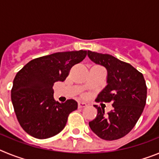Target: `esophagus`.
Segmentation results:
<instances>
[{"label":"esophagus","mask_w":159,"mask_h":159,"mask_svg":"<svg viewBox=\"0 0 159 159\" xmlns=\"http://www.w3.org/2000/svg\"><path fill=\"white\" fill-rule=\"evenodd\" d=\"M87 107V104L85 102H78V108L79 109H82V108L85 107Z\"/></svg>","instance_id":"obj_1"}]
</instances>
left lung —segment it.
I'll return each instance as SVG.
<instances>
[{"instance_id": "1", "label": "left lung", "mask_w": 159, "mask_h": 159, "mask_svg": "<svg viewBox=\"0 0 159 159\" xmlns=\"http://www.w3.org/2000/svg\"><path fill=\"white\" fill-rule=\"evenodd\" d=\"M88 56L107 71V85L95 101L111 102L113 107L111 111L105 114L103 108L94 105L98 114L89 122L90 128L102 139H121L135 126L146 105L147 88L144 77L130 64L109 54L88 51Z\"/></svg>"}]
</instances>
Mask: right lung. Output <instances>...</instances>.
<instances>
[{
	"label": "right lung",
	"instance_id": "1",
	"mask_svg": "<svg viewBox=\"0 0 159 159\" xmlns=\"http://www.w3.org/2000/svg\"><path fill=\"white\" fill-rule=\"evenodd\" d=\"M87 51L53 53L36 58L16 73L11 90L14 111L20 127L32 137L44 139L59 134L70 113L78 107L76 101L57 102L53 84L64 81L71 67L86 57Z\"/></svg>",
	"mask_w": 159,
	"mask_h": 159
}]
</instances>
